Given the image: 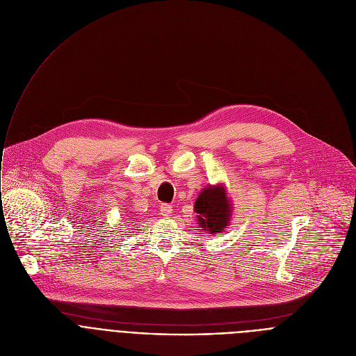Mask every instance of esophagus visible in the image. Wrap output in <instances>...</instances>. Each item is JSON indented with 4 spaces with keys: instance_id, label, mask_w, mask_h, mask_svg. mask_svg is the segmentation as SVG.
I'll return each instance as SVG.
<instances>
[{
    "instance_id": "esophagus-1",
    "label": "esophagus",
    "mask_w": 356,
    "mask_h": 356,
    "mask_svg": "<svg viewBox=\"0 0 356 356\" xmlns=\"http://www.w3.org/2000/svg\"><path fill=\"white\" fill-rule=\"evenodd\" d=\"M173 214V207L169 204H162L161 206V216L162 217H170Z\"/></svg>"
}]
</instances>
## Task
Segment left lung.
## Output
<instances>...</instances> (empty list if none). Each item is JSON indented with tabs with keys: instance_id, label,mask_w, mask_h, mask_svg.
<instances>
[{
	"instance_id": "obj_1",
	"label": "left lung",
	"mask_w": 356,
	"mask_h": 356,
	"mask_svg": "<svg viewBox=\"0 0 356 356\" xmlns=\"http://www.w3.org/2000/svg\"><path fill=\"white\" fill-rule=\"evenodd\" d=\"M232 204L222 186L202 188L194 202L200 228L210 234H221L231 221Z\"/></svg>"
}]
</instances>
